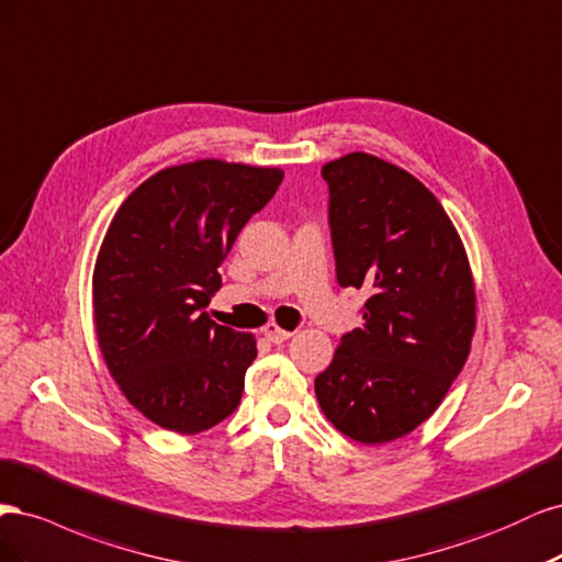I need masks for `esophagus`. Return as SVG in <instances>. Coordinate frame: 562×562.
Returning a JSON list of instances; mask_svg holds the SVG:
<instances>
[{
    "mask_svg": "<svg viewBox=\"0 0 562 562\" xmlns=\"http://www.w3.org/2000/svg\"><path fill=\"white\" fill-rule=\"evenodd\" d=\"M263 336H266L268 340H273V342H284L289 336H292V331H286V329L278 327L276 322H268L266 327H263Z\"/></svg>",
    "mask_w": 562,
    "mask_h": 562,
    "instance_id": "obj_1",
    "label": "esophagus"
}]
</instances>
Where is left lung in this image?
<instances>
[{
  "instance_id": "8db88e82",
  "label": "left lung",
  "mask_w": 562,
  "mask_h": 562,
  "mask_svg": "<svg viewBox=\"0 0 562 562\" xmlns=\"http://www.w3.org/2000/svg\"><path fill=\"white\" fill-rule=\"evenodd\" d=\"M322 177L336 280L371 296L315 394L340 434L387 443L423 425L464 367L476 329L472 268L437 195L411 172L352 151Z\"/></svg>"
}]
</instances>
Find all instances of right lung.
<instances>
[{
	"label": "right lung",
	"instance_id": "1",
	"mask_svg": "<svg viewBox=\"0 0 562 562\" xmlns=\"http://www.w3.org/2000/svg\"><path fill=\"white\" fill-rule=\"evenodd\" d=\"M282 177L216 158L182 162L142 182L106 228L93 270L98 346L125 400L162 429L205 431L243 400L257 340L203 307Z\"/></svg>",
	"mask_w": 562,
	"mask_h": 562
}]
</instances>
